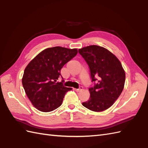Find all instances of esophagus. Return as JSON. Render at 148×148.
Returning <instances> with one entry per match:
<instances>
[{"label":"esophagus","mask_w":148,"mask_h":148,"mask_svg":"<svg viewBox=\"0 0 148 148\" xmlns=\"http://www.w3.org/2000/svg\"><path fill=\"white\" fill-rule=\"evenodd\" d=\"M82 86H79V88L78 89H74V90L75 91H81V90H82Z\"/></svg>","instance_id":"esophagus-1"}]
</instances>
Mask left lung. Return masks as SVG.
Listing matches in <instances>:
<instances>
[{"instance_id": "8db88e82", "label": "left lung", "mask_w": 148, "mask_h": 148, "mask_svg": "<svg viewBox=\"0 0 148 148\" xmlns=\"http://www.w3.org/2000/svg\"><path fill=\"white\" fill-rule=\"evenodd\" d=\"M78 51L90 67L94 83L89 88L90 98L82 104L92 111H104L121 95L125 84V71L118 58L103 47L90 45Z\"/></svg>"}]
</instances>
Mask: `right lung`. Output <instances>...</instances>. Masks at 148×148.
Here are the masks:
<instances>
[{"label": "right lung", "instance_id": "1", "mask_svg": "<svg viewBox=\"0 0 148 148\" xmlns=\"http://www.w3.org/2000/svg\"><path fill=\"white\" fill-rule=\"evenodd\" d=\"M77 53L76 49L49 48L38 54L26 66L22 84L27 97L38 110L53 111L62 103L65 95L72 88L64 86V80L57 81L62 76L61 69Z\"/></svg>", "mask_w": 148, "mask_h": 148}]
</instances>
